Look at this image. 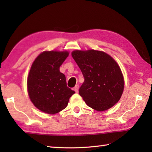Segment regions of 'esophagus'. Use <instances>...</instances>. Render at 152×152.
<instances>
[{"instance_id":"1","label":"esophagus","mask_w":152,"mask_h":152,"mask_svg":"<svg viewBox=\"0 0 152 152\" xmlns=\"http://www.w3.org/2000/svg\"><path fill=\"white\" fill-rule=\"evenodd\" d=\"M78 89H79V86L78 85H76V86L74 87V90L75 91L76 93H78Z\"/></svg>"}]
</instances>
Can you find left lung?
Returning <instances> with one entry per match:
<instances>
[{
	"instance_id": "obj_1",
	"label": "left lung",
	"mask_w": 152,
	"mask_h": 152,
	"mask_svg": "<svg viewBox=\"0 0 152 152\" xmlns=\"http://www.w3.org/2000/svg\"><path fill=\"white\" fill-rule=\"evenodd\" d=\"M71 55L84 77L79 94L90 108L102 112L117 103L124 90V78L118 63L104 51H73Z\"/></svg>"
}]
</instances>
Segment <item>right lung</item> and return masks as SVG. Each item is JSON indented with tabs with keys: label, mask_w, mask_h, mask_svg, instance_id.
Returning a JSON list of instances; mask_svg holds the SVG:
<instances>
[{
	"label": "right lung",
	"mask_w": 152,
	"mask_h": 152,
	"mask_svg": "<svg viewBox=\"0 0 152 152\" xmlns=\"http://www.w3.org/2000/svg\"><path fill=\"white\" fill-rule=\"evenodd\" d=\"M69 55L67 51H44L31 65L27 82L28 95L35 107L46 114L62 111L75 93L68 88L65 76L59 70Z\"/></svg>",
	"instance_id": "obj_1"
}]
</instances>
